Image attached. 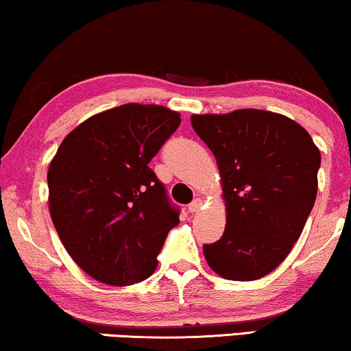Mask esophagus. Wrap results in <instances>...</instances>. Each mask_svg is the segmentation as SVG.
Masks as SVG:
<instances>
[{"label": "esophagus", "mask_w": 351, "mask_h": 351, "mask_svg": "<svg viewBox=\"0 0 351 351\" xmlns=\"http://www.w3.org/2000/svg\"><path fill=\"white\" fill-rule=\"evenodd\" d=\"M202 205H204V200H202L200 197H197V199L192 202V204H189V206H187V210H189L191 213H197V211H200Z\"/></svg>", "instance_id": "esophagus-1"}]
</instances>
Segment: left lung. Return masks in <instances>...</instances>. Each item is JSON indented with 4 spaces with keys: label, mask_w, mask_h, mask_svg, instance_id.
Here are the masks:
<instances>
[{
    "label": "left lung",
    "mask_w": 351,
    "mask_h": 351,
    "mask_svg": "<svg viewBox=\"0 0 351 351\" xmlns=\"http://www.w3.org/2000/svg\"><path fill=\"white\" fill-rule=\"evenodd\" d=\"M192 127L218 162L226 229L204 245L206 263L227 280L263 278L302 234L318 189V147L304 127L263 110L194 114Z\"/></svg>",
    "instance_id": "1"
}]
</instances>
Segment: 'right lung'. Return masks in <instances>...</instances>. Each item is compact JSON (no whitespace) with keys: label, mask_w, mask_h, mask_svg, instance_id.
Wrapping results in <instances>:
<instances>
[{"label":"right lung","mask_w":351,"mask_h":351,"mask_svg":"<svg viewBox=\"0 0 351 351\" xmlns=\"http://www.w3.org/2000/svg\"><path fill=\"white\" fill-rule=\"evenodd\" d=\"M180 124L176 111L127 103L62 141L47 171L49 210L68 254L92 278L127 286L154 274L180 210L147 164Z\"/></svg>","instance_id":"obj_1"}]
</instances>
